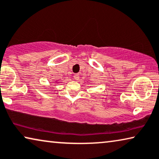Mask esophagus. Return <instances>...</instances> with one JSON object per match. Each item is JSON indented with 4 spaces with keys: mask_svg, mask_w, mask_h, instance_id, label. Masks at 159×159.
Returning <instances> with one entry per match:
<instances>
[{
    "mask_svg": "<svg viewBox=\"0 0 159 159\" xmlns=\"http://www.w3.org/2000/svg\"><path fill=\"white\" fill-rule=\"evenodd\" d=\"M74 78H75V80H79V78H80V74H75L74 75Z\"/></svg>",
    "mask_w": 159,
    "mask_h": 159,
    "instance_id": "esophagus-1",
    "label": "esophagus"
}]
</instances>
